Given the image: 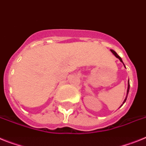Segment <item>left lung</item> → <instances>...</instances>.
<instances>
[{"label": "left lung", "instance_id": "left-lung-1", "mask_svg": "<svg viewBox=\"0 0 146 146\" xmlns=\"http://www.w3.org/2000/svg\"><path fill=\"white\" fill-rule=\"evenodd\" d=\"M111 52H112V54H114V55L115 56L116 58H118V59L119 60V61H120V62H121V63H123V60H122V58H120V57H119V56L117 54V52H114V50H112V49H111ZM123 65H124V66H125V64H124V63H123ZM129 88H130V84H129V83H128V88H127V94H126V97H125V100H124V101H123V104H124V103H125V102L126 101L127 97H128V94H129ZM123 104H122V105H123ZM122 105H121V106H122Z\"/></svg>", "mask_w": 146, "mask_h": 146}]
</instances>
